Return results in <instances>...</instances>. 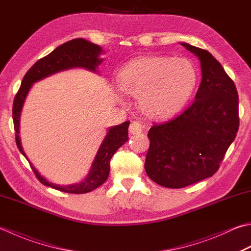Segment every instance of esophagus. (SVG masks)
<instances>
[{
	"mask_svg": "<svg viewBox=\"0 0 251 251\" xmlns=\"http://www.w3.org/2000/svg\"><path fill=\"white\" fill-rule=\"evenodd\" d=\"M144 130V125L141 123L134 121L131 122V124L129 125V132L131 135H139Z\"/></svg>",
	"mask_w": 251,
	"mask_h": 251,
	"instance_id": "esophagus-1",
	"label": "esophagus"
}]
</instances>
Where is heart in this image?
<instances>
[{
	"mask_svg": "<svg viewBox=\"0 0 251 251\" xmlns=\"http://www.w3.org/2000/svg\"><path fill=\"white\" fill-rule=\"evenodd\" d=\"M197 85V72L186 58L141 56L128 62L117 74V87L138 99L142 114L163 120L177 113Z\"/></svg>",
	"mask_w": 251,
	"mask_h": 251,
	"instance_id": "heart-1",
	"label": "heart"
}]
</instances>
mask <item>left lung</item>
Segmentation results:
<instances>
[{
    "label": "left lung",
    "mask_w": 251,
    "mask_h": 251,
    "mask_svg": "<svg viewBox=\"0 0 251 251\" xmlns=\"http://www.w3.org/2000/svg\"><path fill=\"white\" fill-rule=\"evenodd\" d=\"M199 58L201 79L195 101L180 115L148 132L147 175L163 187L183 188L219 170L238 131V93L212 54L180 42Z\"/></svg>",
    "instance_id": "obj_1"
}]
</instances>
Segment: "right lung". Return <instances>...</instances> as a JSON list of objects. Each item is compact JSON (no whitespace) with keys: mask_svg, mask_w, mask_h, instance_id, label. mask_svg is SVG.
I'll list each match as a JSON object with an SVG mask.
<instances>
[{"mask_svg":"<svg viewBox=\"0 0 251 251\" xmlns=\"http://www.w3.org/2000/svg\"><path fill=\"white\" fill-rule=\"evenodd\" d=\"M102 53V48L98 44L85 40L82 38L73 39V40L57 47L55 50L48 54L47 56L37 61L30 67V70L26 73V75L24 76L21 88H19L17 95L15 96L14 99L13 121L14 129L16 131L15 139H16L17 148L27 160L28 158L25 154L22 146L19 128H21V115L24 103L33 83L40 81L43 78L51 76L53 74L76 67L86 68L88 71L98 73V66L103 61V58L100 57ZM128 126L129 122L127 121L121 125L113 126L107 129L104 139H103L100 148L95 156V160L92 162L89 173H88L85 179L79 181V183L72 185H56L50 183L34 169L31 162L29 160L28 161L37 178L43 185L68 194L89 193V191L99 187L107 179V176L110 173V161L113 154L128 140Z\"/></svg>","mask_w":251,"mask_h":251,"instance_id":"add662e5","label":"right lung"}]
</instances>
